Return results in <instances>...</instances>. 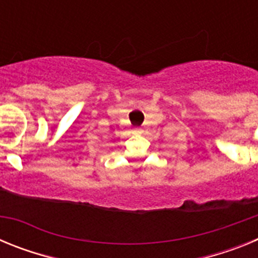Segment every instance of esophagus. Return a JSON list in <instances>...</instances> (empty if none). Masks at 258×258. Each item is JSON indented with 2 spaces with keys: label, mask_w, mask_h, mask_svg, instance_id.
<instances>
[{
  "label": "esophagus",
  "mask_w": 258,
  "mask_h": 258,
  "mask_svg": "<svg viewBox=\"0 0 258 258\" xmlns=\"http://www.w3.org/2000/svg\"><path fill=\"white\" fill-rule=\"evenodd\" d=\"M134 133L141 134V133H142V129H141V127H134Z\"/></svg>",
  "instance_id": "1"
}]
</instances>
